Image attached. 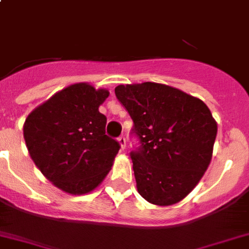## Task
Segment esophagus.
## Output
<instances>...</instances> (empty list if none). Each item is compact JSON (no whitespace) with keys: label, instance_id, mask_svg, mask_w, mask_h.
I'll use <instances>...</instances> for the list:
<instances>
[{"label":"esophagus","instance_id":"obj_1","mask_svg":"<svg viewBox=\"0 0 249 249\" xmlns=\"http://www.w3.org/2000/svg\"><path fill=\"white\" fill-rule=\"evenodd\" d=\"M118 142H119V145H120L121 149L124 150L125 147H126V139H125V138L121 135V137L118 139Z\"/></svg>","mask_w":249,"mask_h":249}]
</instances>
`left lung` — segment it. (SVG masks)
Masks as SVG:
<instances>
[{
  "label": "left lung",
  "mask_w": 249,
  "mask_h": 249,
  "mask_svg": "<svg viewBox=\"0 0 249 249\" xmlns=\"http://www.w3.org/2000/svg\"><path fill=\"white\" fill-rule=\"evenodd\" d=\"M115 95L141 142L130 154L138 192L153 205H175L208 170L216 121L205 102L163 83L119 85Z\"/></svg>",
  "instance_id": "obj_1"
}]
</instances>
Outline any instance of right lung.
I'll use <instances>...</instances> for the list:
<instances>
[{
    "mask_svg": "<svg viewBox=\"0 0 249 249\" xmlns=\"http://www.w3.org/2000/svg\"><path fill=\"white\" fill-rule=\"evenodd\" d=\"M110 92L91 83L67 86L26 116L24 139L44 177L70 195L93 191L107 176L119 143L105 134L99 111Z\"/></svg>",
    "mask_w": 249,
    "mask_h": 249,
    "instance_id": "obj_1",
    "label": "right lung"
}]
</instances>
